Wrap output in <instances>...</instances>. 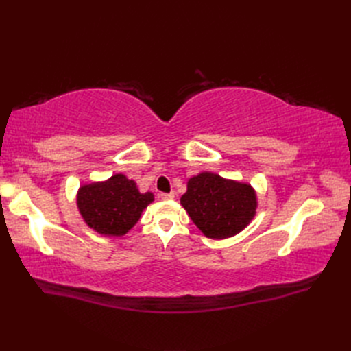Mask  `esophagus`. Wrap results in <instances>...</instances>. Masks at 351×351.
I'll return each instance as SVG.
<instances>
[{
    "label": "esophagus",
    "instance_id": "1",
    "mask_svg": "<svg viewBox=\"0 0 351 351\" xmlns=\"http://www.w3.org/2000/svg\"><path fill=\"white\" fill-rule=\"evenodd\" d=\"M174 193L171 192V193H161V199L162 200H171V199H174Z\"/></svg>",
    "mask_w": 351,
    "mask_h": 351
}]
</instances>
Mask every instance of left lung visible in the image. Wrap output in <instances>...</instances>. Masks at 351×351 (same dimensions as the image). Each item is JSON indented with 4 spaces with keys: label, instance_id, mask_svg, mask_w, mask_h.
I'll return each instance as SVG.
<instances>
[{
    "label": "left lung",
    "instance_id": "8db88e82",
    "mask_svg": "<svg viewBox=\"0 0 351 351\" xmlns=\"http://www.w3.org/2000/svg\"><path fill=\"white\" fill-rule=\"evenodd\" d=\"M180 204L206 237L221 240L239 234L250 224L256 215L258 197L247 183L205 171L189 178Z\"/></svg>",
    "mask_w": 351,
    "mask_h": 351
}]
</instances>
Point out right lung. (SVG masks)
I'll use <instances>...</instances> for the list:
<instances>
[{
  "label": "right lung",
  "mask_w": 351,
  "mask_h": 351,
  "mask_svg": "<svg viewBox=\"0 0 351 351\" xmlns=\"http://www.w3.org/2000/svg\"><path fill=\"white\" fill-rule=\"evenodd\" d=\"M76 202L88 227L102 236L120 237L139 221L143 209L154 202V193H141L133 180L114 174L105 182L80 186Z\"/></svg>",
  "instance_id": "obj_1"
}]
</instances>
